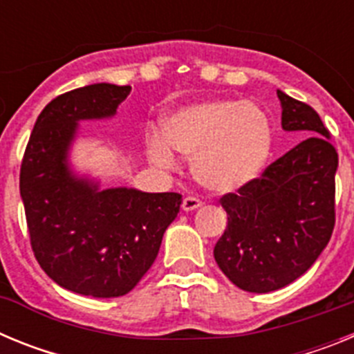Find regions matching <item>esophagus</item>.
<instances>
[{"label": "esophagus", "mask_w": 354, "mask_h": 354, "mask_svg": "<svg viewBox=\"0 0 354 354\" xmlns=\"http://www.w3.org/2000/svg\"><path fill=\"white\" fill-rule=\"evenodd\" d=\"M200 205H202V202H200V198H196V196H186L183 202L184 211H195Z\"/></svg>", "instance_id": "obj_1"}]
</instances>
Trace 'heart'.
<instances>
[{"instance_id":"obj_1","label":"heart","mask_w":354,"mask_h":354,"mask_svg":"<svg viewBox=\"0 0 354 354\" xmlns=\"http://www.w3.org/2000/svg\"><path fill=\"white\" fill-rule=\"evenodd\" d=\"M165 144L150 136L149 158L158 167L171 168L175 158L168 146L193 159V175L214 193H232L261 174L270 158L273 127L255 102L218 99L186 106L167 118Z\"/></svg>"}]
</instances>
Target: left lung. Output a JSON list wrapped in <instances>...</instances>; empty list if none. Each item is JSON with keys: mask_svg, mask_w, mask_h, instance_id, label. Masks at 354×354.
Listing matches in <instances>:
<instances>
[{"mask_svg": "<svg viewBox=\"0 0 354 354\" xmlns=\"http://www.w3.org/2000/svg\"><path fill=\"white\" fill-rule=\"evenodd\" d=\"M282 127L308 138L237 193L220 198L227 228L214 246L220 270L239 289L271 292L301 277L335 227L339 154L312 106L277 90Z\"/></svg>", "mask_w": 354, "mask_h": 354, "instance_id": "obj_1", "label": "left lung"}]
</instances>
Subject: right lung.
I'll use <instances>...</instances> for the list:
<instances>
[{
    "mask_svg": "<svg viewBox=\"0 0 354 354\" xmlns=\"http://www.w3.org/2000/svg\"><path fill=\"white\" fill-rule=\"evenodd\" d=\"M131 86L97 83L55 97L35 122L19 175L37 262L58 286L93 298L124 296L158 257L179 193H143L77 179L67 150L77 122L115 115Z\"/></svg>",
    "mask_w": 354,
    "mask_h": 354,
    "instance_id": "right-lung-1",
    "label": "right lung"
}]
</instances>
